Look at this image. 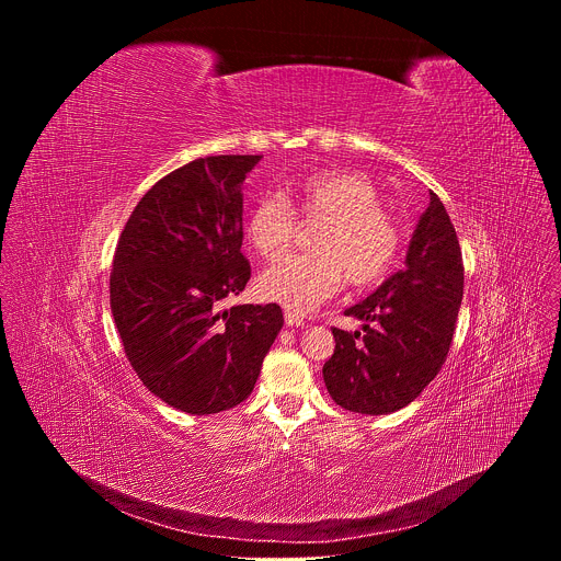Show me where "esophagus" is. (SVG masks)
I'll return each instance as SVG.
<instances>
[{"label": "esophagus", "instance_id": "1", "mask_svg": "<svg viewBox=\"0 0 561 561\" xmlns=\"http://www.w3.org/2000/svg\"><path fill=\"white\" fill-rule=\"evenodd\" d=\"M284 319H286V327H304V317L301 314H297V312H293V310H286V314H284Z\"/></svg>", "mask_w": 561, "mask_h": 561}]
</instances>
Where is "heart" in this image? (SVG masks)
I'll use <instances>...</instances> for the list:
<instances>
[{
  "instance_id": "obj_1",
  "label": "heart",
  "mask_w": 561,
  "mask_h": 561,
  "mask_svg": "<svg viewBox=\"0 0 561 561\" xmlns=\"http://www.w3.org/2000/svg\"><path fill=\"white\" fill-rule=\"evenodd\" d=\"M293 197L304 219L324 224L312 237L314 253L286 255L260 275L264 299L304 312L335 295L344 277L364 286L388 273L399 232L368 178L348 171L308 175L293 186ZM295 230V208L282 193H266L249 213V242L266 260L290 247Z\"/></svg>"
}]
</instances>
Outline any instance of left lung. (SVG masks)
Listing matches in <instances>:
<instances>
[{
  "mask_svg": "<svg viewBox=\"0 0 561 561\" xmlns=\"http://www.w3.org/2000/svg\"><path fill=\"white\" fill-rule=\"evenodd\" d=\"M404 264L344 310L362 319L364 335L333 329L335 353L324 364V381L346 411L388 415L404 409L446 362L463 295V262L455 226L435 193Z\"/></svg>",
  "mask_w": 561,
  "mask_h": 561,
  "instance_id": "8db88e82",
  "label": "left lung"
}]
</instances>
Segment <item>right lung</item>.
I'll return each instance as SVG.
<instances>
[{
    "mask_svg": "<svg viewBox=\"0 0 561 561\" xmlns=\"http://www.w3.org/2000/svg\"><path fill=\"white\" fill-rule=\"evenodd\" d=\"M262 154H215L159 180L128 217L113 257L111 310L144 386L191 415L253 392L284 327L277 304L221 310L251 279L242 186Z\"/></svg>",
    "mask_w": 561,
    "mask_h": 561,
    "instance_id": "1",
    "label": "right lung"
}]
</instances>
